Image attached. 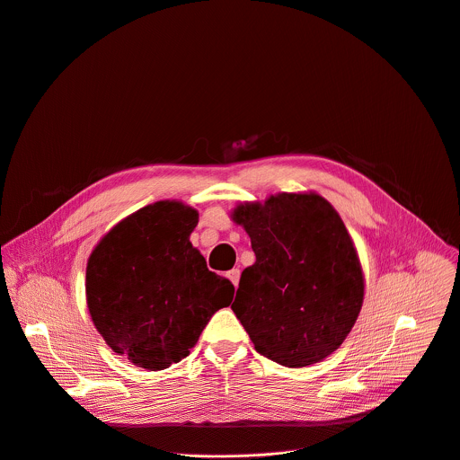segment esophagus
I'll return each mask as SVG.
<instances>
[{
    "mask_svg": "<svg viewBox=\"0 0 460 460\" xmlns=\"http://www.w3.org/2000/svg\"><path fill=\"white\" fill-rule=\"evenodd\" d=\"M226 275H228V279L232 281V285L237 288V285H239V279H241V271H239V268H234V270H230Z\"/></svg>",
    "mask_w": 460,
    "mask_h": 460,
    "instance_id": "esophagus-1",
    "label": "esophagus"
}]
</instances>
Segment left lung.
Returning <instances> with one entry per match:
<instances>
[{"mask_svg": "<svg viewBox=\"0 0 460 460\" xmlns=\"http://www.w3.org/2000/svg\"><path fill=\"white\" fill-rule=\"evenodd\" d=\"M252 241L232 310L255 349L288 368L333 353L351 332L364 299L353 241L319 194H278L232 212Z\"/></svg>", "mask_w": 460, "mask_h": 460, "instance_id": "1", "label": "left lung"}]
</instances>
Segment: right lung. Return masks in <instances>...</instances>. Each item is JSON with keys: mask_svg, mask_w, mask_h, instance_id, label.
Masks as SVG:
<instances>
[{"mask_svg": "<svg viewBox=\"0 0 460 460\" xmlns=\"http://www.w3.org/2000/svg\"><path fill=\"white\" fill-rule=\"evenodd\" d=\"M199 214L157 201L119 221L86 262V306L105 342L139 368L185 358L234 285L190 243Z\"/></svg>", "mask_w": 460, "mask_h": 460, "instance_id": "right-lung-1", "label": "right lung"}]
</instances>
